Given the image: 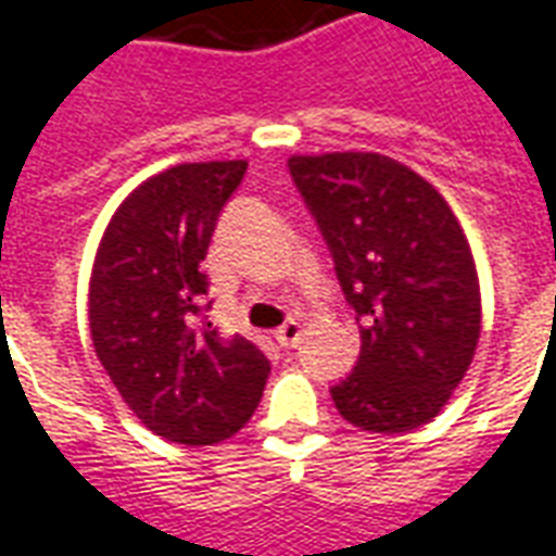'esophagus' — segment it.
I'll return each instance as SVG.
<instances>
[{
  "label": "esophagus",
  "instance_id": "1",
  "mask_svg": "<svg viewBox=\"0 0 556 556\" xmlns=\"http://www.w3.org/2000/svg\"><path fill=\"white\" fill-rule=\"evenodd\" d=\"M299 334H302V323L299 320H287L285 326H278L275 329V341L281 344V348H296L299 344Z\"/></svg>",
  "mask_w": 556,
  "mask_h": 556
}]
</instances>
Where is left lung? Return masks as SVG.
<instances>
[{"mask_svg":"<svg viewBox=\"0 0 556 556\" xmlns=\"http://www.w3.org/2000/svg\"><path fill=\"white\" fill-rule=\"evenodd\" d=\"M287 167L359 323V359L329 389L334 407L371 434L431 422L482 329L476 263L455 212L419 173L377 152L293 155Z\"/></svg>","mask_w":556,"mask_h":556,"instance_id":"8db88e82","label":"left lung"}]
</instances>
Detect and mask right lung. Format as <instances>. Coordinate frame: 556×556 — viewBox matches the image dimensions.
Wrapping results in <instances>:
<instances>
[{
    "label": "right lung",
    "mask_w": 556,
    "mask_h": 556,
    "mask_svg": "<svg viewBox=\"0 0 556 556\" xmlns=\"http://www.w3.org/2000/svg\"><path fill=\"white\" fill-rule=\"evenodd\" d=\"M245 161L179 164L146 179L113 215L89 285V329L134 416L164 440L212 446L257 410L269 359L218 332L203 271Z\"/></svg>",
    "instance_id": "1"
}]
</instances>
